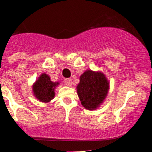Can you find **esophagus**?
<instances>
[{"label":"esophagus","instance_id":"34e87169","mask_svg":"<svg viewBox=\"0 0 152 152\" xmlns=\"http://www.w3.org/2000/svg\"><path fill=\"white\" fill-rule=\"evenodd\" d=\"M64 82H65V85L67 86H71L72 85V79H70V78H68V79H65V80H64Z\"/></svg>","mask_w":152,"mask_h":152}]
</instances>
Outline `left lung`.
<instances>
[{
  "label": "left lung",
  "mask_w": 152,
  "mask_h": 152,
  "mask_svg": "<svg viewBox=\"0 0 152 152\" xmlns=\"http://www.w3.org/2000/svg\"><path fill=\"white\" fill-rule=\"evenodd\" d=\"M77 85V94L82 105L89 110L97 109L106 99L109 91V82L101 72L86 70L81 75Z\"/></svg>",
  "instance_id": "1"
}]
</instances>
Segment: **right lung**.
<instances>
[{
	"mask_svg": "<svg viewBox=\"0 0 152 152\" xmlns=\"http://www.w3.org/2000/svg\"><path fill=\"white\" fill-rule=\"evenodd\" d=\"M58 85L59 82H51L48 75L42 73L33 85V93L41 102L48 103L54 98V90Z\"/></svg>",
	"mask_w": 152,
	"mask_h": 152,
	"instance_id": "1",
	"label": "right lung"
}]
</instances>
